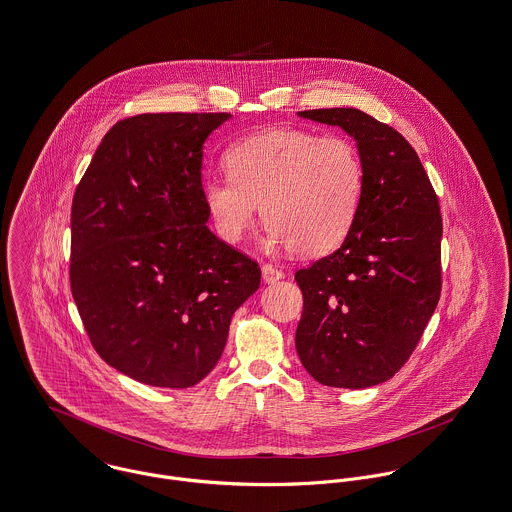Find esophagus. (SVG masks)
<instances>
[{"mask_svg":"<svg viewBox=\"0 0 512 512\" xmlns=\"http://www.w3.org/2000/svg\"><path fill=\"white\" fill-rule=\"evenodd\" d=\"M261 273H263V280L265 282H269V284H273L276 280H280V278H284V273L275 267V265H269V263H265L263 267H261Z\"/></svg>","mask_w":512,"mask_h":512,"instance_id":"esophagus-1","label":"esophagus"}]
</instances>
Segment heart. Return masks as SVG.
Here are the masks:
<instances>
[{
	"label": "heart",
	"instance_id": "obj_1",
	"mask_svg": "<svg viewBox=\"0 0 512 512\" xmlns=\"http://www.w3.org/2000/svg\"><path fill=\"white\" fill-rule=\"evenodd\" d=\"M233 177L204 183V204L222 239L237 243L253 226L259 204L267 241L302 257L339 247L358 216L364 165L345 136L271 128L226 152Z\"/></svg>",
	"mask_w": 512,
	"mask_h": 512
}]
</instances>
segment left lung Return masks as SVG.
Returning a JSON list of instances; mask_svg holds the SVG:
<instances>
[{"label": "left lung", "instance_id": "8db88e82", "mask_svg": "<svg viewBox=\"0 0 512 512\" xmlns=\"http://www.w3.org/2000/svg\"><path fill=\"white\" fill-rule=\"evenodd\" d=\"M298 115L353 136L364 189L343 245L294 275L304 296L296 351L319 384L362 390L407 362L436 310L438 197L417 152L392 126L351 107Z\"/></svg>", "mask_w": 512, "mask_h": 512}]
</instances>
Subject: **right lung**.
Returning a JSON list of instances; mask_svg holds the SVG:
<instances>
[{
	"label": "right lung",
	"mask_w": 512,
	"mask_h": 512,
	"mask_svg": "<svg viewBox=\"0 0 512 512\" xmlns=\"http://www.w3.org/2000/svg\"><path fill=\"white\" fill-rule=\"evenodd\" d=\"M228 113H146L105 134L72 202L70 286L97 354L156 388L220 360L261 269L214 236L202 144Z\"/></svg>",
	"instance_id": "right-lung-1"
}]
</instances>
